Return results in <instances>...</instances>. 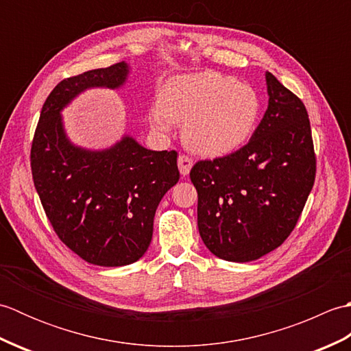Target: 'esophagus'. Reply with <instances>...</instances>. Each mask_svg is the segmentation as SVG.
I'll return each instance as SVG.
<instances>
[{
  "label": "esophagus",
  "mask_w": 351,
  "mask_h": 351,
  "mask_svg": "<svg viewBox=\"0 0 351 351\" xmlns=\"http://www.w3.org/2000/svg\"><path fill=\"white\" fill-rule=\"evenodd\" d=\"M178 166H180V171L182 176H187L190 173V170L193 167V158L189 155H180V158H178Z\"/></svg>",
  "instance_id": "1"
}]
</instances>
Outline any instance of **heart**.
<instances>
[{
	"label": "heart",
	"mask_w": 351,
	"mask_h": 351,
	"mask_svg": "<svg viewBox=\"0 0 351 351\" xmlns=\"http://www.w3.org/2000/svg\"><path fill=\"white\" fill-rule=\"evenodd\" d=\"M259 111L255 88L208 71L167 81L160 108L151 111V123L158 131H167L171 122L184 123V140L191 151L217 156L247 141Z\"/></svg>",
	"instance_id": "1"
}]
</instances>
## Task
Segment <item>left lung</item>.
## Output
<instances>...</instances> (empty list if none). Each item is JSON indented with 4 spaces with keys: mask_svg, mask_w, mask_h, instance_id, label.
<instances>
[{
    "mask_svg": "<svg viewBox=\"0 0 351 351\" xmlns=\"http://www.w3.org/2000/svg\"><path fill=\"white\" fill-rule=\"evenodd\" d=\"M268 108L249 143L190 171L197 226L215 256H264L293 232L314 187L317 156L306 107L267 72Z\"/></svg>",
    "mask_w": 351,
    "mask_h": 351,
    "instance_id": "left-lung-1",
    "label": "left lung"
}]
</instances>
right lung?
<instances>
[{
    "label": "right lung",
    "mask_w": 351,
    "mask_h": 351,
    "mask_svg": "<svg viewBox=\"0 0 351 351\" xmlns=\"http://www.w3.org/2000/svg\"><path fill=\"white\" fill-rule=\"evenodd\" d=\"M125 63L62 80L45 101L32 141V175L57 237L80 258L121 267L145 255L160 200L180 180L176 151H149L125 137L114 147L88 152L72 146L60 110L87 87H119Z\"/></svg>",
    "instance_id": "right-lung-1"
}]
</instances>
